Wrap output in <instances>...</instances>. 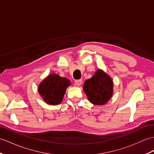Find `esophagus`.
<instances>
[{
    "label": "esophagus",
    "mask_w": 154,
    "mask_h": 154,
    "mask_svg": "<svg viewBox=\"0 0 154 154\" xmlns=\"http://www.w3.org/2000/svg\"><path fill=\"white\" fill-rule=\"evenodd\" d=\"M75 83L77 86H80L82 84V80L81 79H78L75 81Z\"/></svg>",
    "instance_id": "1"
}]
</instances>
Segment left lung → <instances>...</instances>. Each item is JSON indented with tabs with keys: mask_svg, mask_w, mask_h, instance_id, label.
<instances>
[{
	"mask_svg": "<svg viewBox=\"0 0 154 154\" xmlns=\"http://www.w3.org/2000/svg\"><path fill=\"white\" fill-rule=\"evenodd\" d=\"M83 90L88 100L95 105H103L113 94V81L102 70H98L91 79L85 81Z\"/></svg>",
	"mask_w": 154,
	"mask_h": 154,
	"instance_id": "obj_1",
	"label": "left lung"
}]
</instances>
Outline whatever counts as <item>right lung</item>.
Here are the masks:
<instances>
[{
  "mask_svg": "<svg viewBox=\"0 0 154 154\" xmlns=\"http://www.w3.org/2000/svg\"><path fill=\"white\" fill-rule=\"evenodd\" d=\"M70 84L67 79L53 73L42 82L38 90L45 102L55 106L62 102L66 88Z\"/></svg>",
  "mask_w": 154,
  "mask_h": 154,
  "instance_id": "1",
  "label": "right lung"
}]
</instances>
